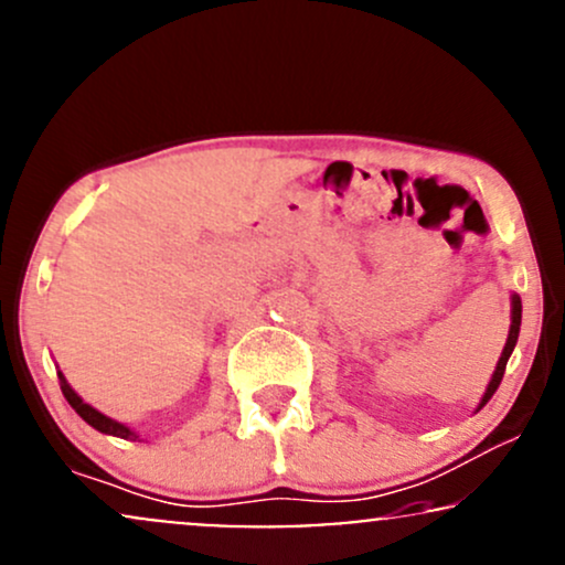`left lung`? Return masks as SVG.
<instances>
[{
  "label": "left lung",
  "instance_id": "8db88e82",
  "mask_svg": "<svg viewBox=\"0 0 565 565\" xmlns=\"http://www.w3.org/2000/svg\"><path fill=\"white\" fill-rule=\"evenodd\" d=\"M510 320H513V322H510L508 343H505V349H502V356H500V362H497V370H494L492 381H489V388H487V394H483V399H481V404H479V409H481L483 404H487L489 399H492L494 391L500 388L502 375H505V367H508V360H510V354H513L515 341H519V330H521V298H519V296H513V317H510Z\"/></svg>",
  "mask_w": 565,
  "mask_h": 565
}]
</instances>
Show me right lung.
<instances>
[{"label": "right lung", "instance_id": "1", "mask_svg": "<svg viewBox=\"0 0 565 565\" xmlns=\"http://www.w3.org/2000/svg\"><path fill=\"white\" fill-rule=\"evenodd\" d=\"M60 388H63V396L65 399H68V404L73 409H76L78 415L84 417L86 423H89L92 428H97V430H103V434H110V436H121V439H129V441H137L139 436L135 434V430H129L124 426V423H116V420H110V417H105L103 413H97L95 407H89V404L86 402H82V396L76 394V391H73L68 383H65V377H63V373H60Z\"/></svg>", "mask_w": 565, "mask_h": 565}]
</instances>
